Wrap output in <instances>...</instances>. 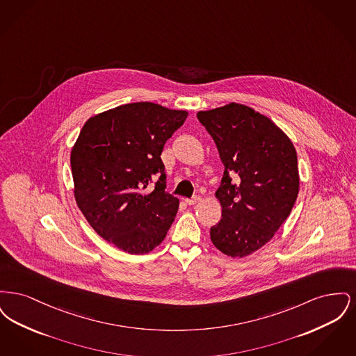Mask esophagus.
I'll return each mask as SVG.
<instances>
[{
	"mask_svg": "<svg viewBox=\"0 0 356 356\" xmlns=\"http://www.w3.org/2000/svg\"><path fill=\"white\" fill-rule=\"evenodd\" d=\"M200 200H202L200 196H193L192 199H186V203L188 204V205H195V204L199 203Z\"/></svg>",
	"mask_w": 356,
	"mask_h": 356,
	"instance_id": "esophagus-1",
	"label": "esophagus"
}]
</instances>
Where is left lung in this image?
Returning <instances> with one entry per match:
<instances>
[{"label":"left lung","instance_id":"obj_1","mask_svg":"<svg viewBox=\"0 0 356 356\" xmlns=\"http://www.w3.org/2000/svg\"><path fill=\"white\" fill-rule=\"evenodd\" d=\"M197 119L225 168L215 193L221 220L211 228V240L231 257L254 254L271 240L296 202V149L272 120L243 104L200 111Z\"/></svg>","mask_w":356,"mask_h":356}]
</instances>
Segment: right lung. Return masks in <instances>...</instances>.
<instances>
[{
    "instance_id": "add662e5",
    "label": "right lung",
    "mask_w": 356,
    "mask_h": 356,
    "mask_svg": "<svg viewBox=\"0 0 356 356\" xmlns=\"http://www.w3.org/2000/svg\"><path fill=\"white\" fill-rule=\"evenodd\" d=\"M186 116L153 102L124 104L88 119L72 148L76 203L90 227L124 252H151L176 218L179 199L165 192L160 156Z\"/></svg>"
}]
</instances>
